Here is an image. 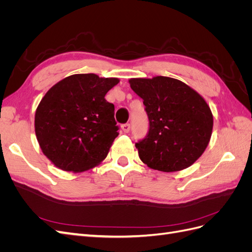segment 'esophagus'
Here are the masks:
<instances>
[{"instance_id": "obj_1", "label": "esophagus", "mask_w": 252, "mask_h": 252, "mask_svg": "<svg viewBox=\"0 0 252 252\" xmlns=\"http://www.w3.org/2000/svg\"><path fill=\"white\" fill-rule=\"evenodd\" d=\"M121 127H122V130H123L124 132H128L129 130H130V124H129V123L123 124Z\"/></svg>"}]
</instances>
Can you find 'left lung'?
<instances>
[{
    "label": "left lung",
    "mask_w": 252,
    "mask_h": 252,
    "mask_svg": "<svg viewBox=\"0 0 252 252\" xmlns=\"http://www.w3.org/2000/svg\"><path fill=\"white\" fill-rule=\"evenodd\" d=\"M129 83L143 98L149 121L146 136L135 143L142 162L164 172L191 166L211 138L213 118L207 103L177 79L159 75Z\"/></svg>",
    "instance_id": "1"
}]
</instances>
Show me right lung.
<instances>
[{
    "mask_svg": "<svg viewBox=\"0 0 252 252\" xmlns=\"http://www.w3.org/2000/svg\"><path fill=\"white\" fill-rule=\"evenodd\" d=\"M116 78L72 74L52 86L37 106L34 128L43 154L60 169L81 172L107 157L119 126L105 95Z\"/></svg>",
    "mask_w": 252,
    "mask_h": 252,
    "instance_id": "obj_1",
    "label": "right lung"
}]
</instances>
